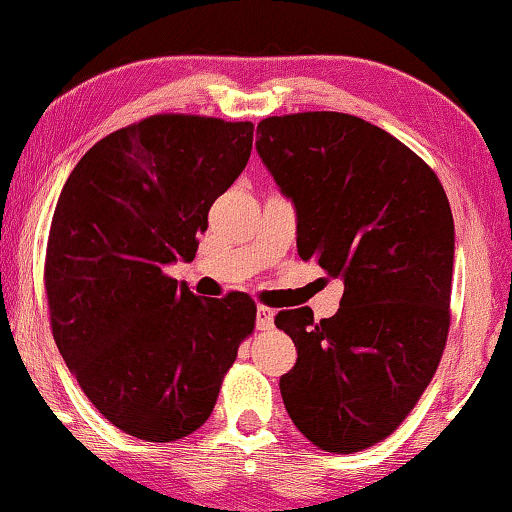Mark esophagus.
I'll return each mask as SVG.
<instances>
[{"instance_id": "obj_1", "label": "esophagus", "mask_w": 512, "mask_h": 512, "mask_svg": "<svg viewBox=\"0 0 512 512\" xmlns=\"http://www.w3.org/2000/svg\"><path fill=\"white\" fill-rule=\"evenodd\" d=\"M274 325V311L270 307H258L256 309V328L258 330H272Z\"/></svg>"}]
</instances>
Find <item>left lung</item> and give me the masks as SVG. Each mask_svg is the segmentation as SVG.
I'll list each match as a JSON object with an SVG mask.
<instances>
[{
	"label": "left lung",
	"instance_id": "1",
	"mask_svg": "<svg viewBox=\"0 0 512 512\" xmlns=\"http://www.w3.org/2000/svg\"><path fill=\"white\" fill-rule=\"evenodd\" d=\"M258 157L298 217V254L344 279L332 318L274 325L298 348L279 379L288 416L328 453L395 432L439 367L450 328L455 224L434 170L395 136L344 113L268 117Z\"/></svg>",
	"mask_w": 512,
	"mask_h": 512
}]
</instances>
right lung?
I'll list each match as a JSON object with an SVG mask.
<instances>
[{
  "mask_svg": "<svg viewBox=\"0 0 512 512\" xmlns=\"http://www.w3.org/2000/svg\"><path fill=\"white\" fill-rule=\"evenodd\" d=\"M251 143V122L154 115L101 138L59 194L46 251L53 337L87 399L136 439L196 432L254 330L249 295L196 298L164 274L194 261Z\"/></svg>",
  "mask_w": 512,
  "mask_h": 512,
  "instance_id": "1",
  "label": "right lung"
}]
</instances>
